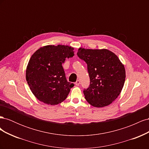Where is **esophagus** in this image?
Here are the masks:
<instances>
[{
	"label": "esophagus",
	"mask_w": 149,
	"mask_h": 149,
	"mask_svg": "<svg viewBox=\"0 0 149 149\" xmlns=\"http://www.w3.org/2000/svg\"><path fill=\"white\" fill-rule=\"evenodd\" d=\"M79 84H80V81H79V80H77V81H76L75 82V84H76V86H79Z\"/></svg>",
	"instance_id": "obj_1"
}]
</instances>
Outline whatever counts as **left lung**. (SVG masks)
Masks as SVG:
<instances>
[{
	"instance_id": "8db88e82",
	"label": "left lung",
	"mask_w": 149,
	"mask_h": 149,
	"mask_svg": "<svg viewBox=\"0 0 149 149\" xmlns=\"http://www.w3.org/2000/svg\"><path fill=\"white\" fill-rule=\"evenodd\" d=\"M78 56L87 64L90 83L83 93L86 101L96 107L109 105L124 86L125 71L114 53L108 49L81 48Z\"/></svg>"
}]
</instances>
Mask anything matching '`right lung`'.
<instances>
[{
    "mask_svg": "<svg viewBox=\"0 0 149 149\" xmlns=\"http://www.w3.org/2000/svg\"><path fill=\"white\" fill-rule=\"evenodd\" d=\"M74 48L65 45L40 48L31 56L26 70V79L38 100L56 105L67 97L74 84L67 81L62 65L74 56Z\"/></svg>",
    "mask_w": 149,
    "mask_h": 149,
    "instance_id": "right-lung-1",
    "label": "right lung"
}]
</instances>
